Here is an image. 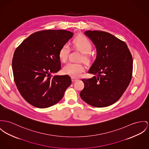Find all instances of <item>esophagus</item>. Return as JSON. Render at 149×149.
Masks as SVG:
<instances>
[{"label": "esophagus", "instance_id": "34e87169", "mask_svg": "<svg viewBox=\"0 0 149 149\" xmlns=\"http://www.w3.org/2000/svg\"><path fill=\"white\" fill-rule=\"evenodd\" d=\"M71 80H72V82H75V81H77L78 79H76V78H71Z\"/></svg>", "mask_w": 149, "mask_h": 149}]
</instances>
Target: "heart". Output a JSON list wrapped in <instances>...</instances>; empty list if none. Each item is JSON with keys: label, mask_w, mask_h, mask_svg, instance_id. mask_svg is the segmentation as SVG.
<instances>
[{"label": "heart", "mask_w": 149, "mask_h": 149, "mask_svg": "<svg viewBox=\"0 0 149 149\" xmlns=\"http://www.w3.org/2000/svg\"><path fill=\"white\" fill-rule=\"evenodd\" d=\"M73 46L78 50L82 53L83 60L86 61L88 60L87 54L91 53L92 49L91 41L86 37L83 36H78L72 41ZM70 49L68 45L64 44L59 49L58 57L62 62H65L69 55ZM84 68L80 64L77 63L70 62L63 68L64 74L69 75L72 78L79 77L81 73L84 72Z\"/></svg>", "instance_id": "b5f03b06"}]
</instances>
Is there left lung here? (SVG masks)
Here are the masks:
<instances>
[{"instance_id":"left-lung-1","label":"left lung","mask_w":149,"mask_h":149,"mask_svg":"<svg viewBox=\"0 0 149 149\" xmlns=\"http://www.w3.org/2000/svg\"><path fill=\"white\" fill-rule=\"evenodd\" d=\"M95 45L97 57L88 73L97 75L82 79L81 99L93 107H105L123 95L132 77L133 58L126 43L104 31L85 32Z\"/></svg>"}]
</instances>
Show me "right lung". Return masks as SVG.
<instances>
[{
	"mask_svg": "<svg viewBox=\"0 0 149 149\" xmlns=\"http://www.w3.org/2000/svg\"><path fill=\"white\" fill-rule=\"evenodd\" d=\"M72 36L66 30L41 31L30 35L16 49L12 59L14 81L32 105L45 108L57 104L71 84L68 75L51 74L61 68L59 49Z\"/></svg>",
	"mask_w": 149,
	"mask_h": 149,
	"instance_id": "obj_1",
	"label": "right lung"
}]
</instances>
